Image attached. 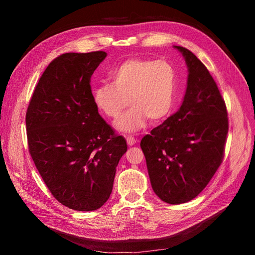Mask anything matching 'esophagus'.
I'll return each mask as SVG.
<instances>
[{
  "label": "esophagus",
  "mask_w": 255,
  "mask_h": 255,
  "mask_svg": "<svg viewBox=\"0 0 255 255\" xmlns=\"http://www.w3.org/2000/svg\"><path fill=\"white\" fill-rule=\"evenodd\" d=\"M136 139L134 137H132V136H128L127 137V142H128V144L130 146V145H134L135 143H136Z\"/></svg>",
  "instance_id": "obj_1"
}]
</instances>
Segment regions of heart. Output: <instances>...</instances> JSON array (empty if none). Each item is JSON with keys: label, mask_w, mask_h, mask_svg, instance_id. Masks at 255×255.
<instances>
[{"label": "heart", "mask_w": 255, "mask_h": 255, "mask_svg": "<svg viewBox=\"0 0 255 255\" xmlns=\"http://www.w3.org/2000/svg\"><path fill=\"white\" fill-rule=\"evenodd\" d=\"M112 83L92 89V102L106 117H118L128 104L132 106L115 122L117 129L135 133L150 119L159 122L171 114L177 97V73L166 60L128 58L110 72Z\"/></svg>", "instance_id": "1"}]
</instances>
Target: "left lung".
Returning a JSON list of instances; mask_svg holds the SVG:
<instances>
[{"mask_svg":"<svg viewBox=\"0 0 255 255\" xmlns=\"http://www.w3.org/2000/svg\"><path fill=\"white\" fill-rule=\"evenodd\" d=\"M188 68L187 88L175 114L140 142L152 188L166 203L188 202L201 192L225 154L228 113L217 84L194 53L174 45Z\"/></svg>","mask_w":255,"mask_h":255,"instance_id":"1","label":"left lung"}]
</instances>
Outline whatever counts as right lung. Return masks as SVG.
Wrapping results in <instances>:
<instances>
[{"mask_svg":"<svg viewBox=\"0 0 255 255\" xmlns=\"http://www.w3.org/2000/svg\"><path fill=\"white\" fill-rule=\"evenodd\" d=\"M106 55L65 53L51 61L26 112L37 170L53 197L74 211H96L109 200L116 167L128 150L92 102L91 75Z\"/></svg>","mask_w":255,"mask_h":255,"instance_id":"add662e5","label":"right lung"}]
</instances>
